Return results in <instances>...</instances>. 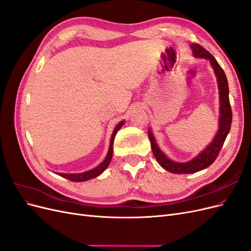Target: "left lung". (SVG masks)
Returning <instances> with one entry per match:
<instances>
[{"instance_id":"8db88e82","label":"left lung","mask_w":251,"mask_h":251,"mask_svg":"<svg viewBox=\"0 0 251 251\" xmlns=\"http://www.w3.org/2000/svg\"><path fill=\"white\" fill-rule=\"evenodd\" d=\"M192 48L195 56L209 59V62L212 68H214L215 73L217 75L220 92V127L215 139L212 140V142L206 148V150H204L199 156L194 158L193 160L184 163L174 162L170 160L169 158H166L165 155L157 147L153 134L151 133V131H149V138L151 141V151H153V154L157 159L158 163L160 164L164 170L174 174H193L206 169L210 164L214 163L217 157L219 156L220 151H221L223 147L227 135H228L230 131L232 121V112L228 97V82H227L224 70L222 69L221 66L218 64L216 58L212 56L206 49H204L202 46H200V45L193 44Z\"/></svg>"}]
</instances>
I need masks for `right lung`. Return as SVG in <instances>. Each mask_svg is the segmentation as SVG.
Instances as JSON below:
<instances>
[{"label": "right lung", "instance_id": "add662e5", "mask_svg": "<svg viewBox=\"0 0 251 251\" xmlns=\"http://www.w3.org/2000/svg\"><path fill=\"white\" fill-rule=\"evenodd\" d=\"M124 125V121H121V123H119L117 125V126L115 127V130H114L113 134H112V138H111V143H110V149H109V151H108V155L107 157H105L104 160L97 166V168L91 170V171H88V172H85V173H81V174H59L60 176L70 180L72 182H82V181H87V180H90L92 178H95L97 177L98 175H100L105 169L108 168V165L110 164V161L112 159V155H113V141H114V138H115V135L116 133L119 131V128L123 126Z\"/></svg>", "mask_w": 251, "mask_h": 251}]
</instances>
